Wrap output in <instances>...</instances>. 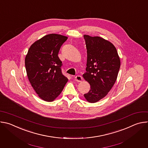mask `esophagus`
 Instances as JSON below:
<instances>
[{"mask_svg": "<svg viewBox=\"0 0 148 148\" xmlns=\"http://www.w3.org/2000/svg\"><path fill=\"white\" fill-rule=\"evenodd\" d=\"M75 80L77 82H81L82 80V77L81 75H76L75 77Z\"/></svg>", "mask_w": 148, "mask_h": 148, "instance_id": "obj_1", "label": "esophagus"}]
</instances>
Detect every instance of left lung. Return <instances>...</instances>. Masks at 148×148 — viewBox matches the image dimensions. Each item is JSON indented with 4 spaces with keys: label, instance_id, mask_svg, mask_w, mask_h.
Returning a JSON list of instances; mask_svg holds the SVG:
<instances>
[{
    "label": "left lung",
    "instance_id": "obj_1",
    "mask_svg": "<svg viewBox=\"0 0 148 148\" xmlns=\"http://www.w3.org/2000/svg\"><path fill=\"white\" fill-rule=\"evenodd\" d=\"M87 62L83 77L88 81L91 90L84 97L95 103L106 96L116 80L121 62L118 52L111 42L100 37L84 36Z\"/></svg>",
    "mask_w": 148,
    "mask_h": 148
}]
</instances>
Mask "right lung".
<instances>
[{
    "label": "right lung",
    "mask_w": 148,
    "mask_h": 148,
    "mask_svg": "<svg viewBox=\"0 0 148 148\" xmlns=\"http://www.w3.org/2000/svg\"><path fill=\"white\" fill-rule=\"evenodd\" d=\"M67 37L50 34L30 46L25 58L27 75L38 97L47 102L61 92L68 78L62 73V62L58 56Z\"/></svg>",
    "instance_id": "add662e5"
}]
</instances>
